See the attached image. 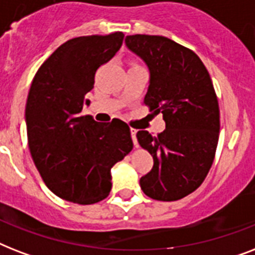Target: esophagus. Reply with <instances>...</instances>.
<instances>
[{
    "label": "esophagus",
    "mask_w": 255,
    "mask_h": 255,
    "mask_svg": "<svg viewBox=\"0 0 255 255\" xmlns=\"http://www.w3.org/2000/svg\"><path fill=\"white\" fill-rule=\"evenodd\" d=\"M131 136H132V141L135 144V147H137V139H136V129L131 128Z\"/></svg>",
    "instance_id": "esophagus-1"
}]
</instances>
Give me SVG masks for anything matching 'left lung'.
<instances>
[{
  "instance_id": "left-lung-1",
  "label": "left lung",
  "mask_w": 255,
  "mask_h": 255,
  "mask_svg": "<svg viewBox=\"0 0 255 255\" xmlns=\"http://www.w3.org/2000/svg\"><path fill=\"white\" fill-rule=\"evenodd\" d=\"M124 42L149 70L144 103L165 120L157 137L136 133L140 147L153 157L140 186L153 200L176 201L197 189L213 164L220 133L213 83L201 59L169 38L136 34Z\"/></svg>"
}]
</instances>
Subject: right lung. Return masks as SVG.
Instances as JSON below:
<instances>
[{"instance_id": "obj_1", "label": "right lung", "mask_w": 255, "mask_h": 255, "mask_svg": "<svg viewBox=\"0 0 255 255\" xmlns=\"http://www.w3.org/2000/svg\"><path fill=\"white\" fill-rule=\"evenodd\" d=\"M122 31L73 38L39 67L26 102L29 149L43 181L66 201L90 205L111 192V168L132 151L120 119L100 124L82 116L96 70L123 43Z\"/></svg>"}]
</instances>
